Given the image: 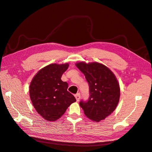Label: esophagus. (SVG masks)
Here are the masks:
<instances>
[{
	"label": "esophagus",
	"instance_id": "esophagus-1",
	"mask_svg": "<svg viewBox=\"0 0 152 152\" xmlns=\"http://www.w3.org/2000/svg\"><path fill=\"white\" fill-rule=\"evenodd\" d=\"M75 98L77 100V102H78V101H80V93H77V94H76L75 95Z\"/></svg>",
	"mask_w": 152,
	"mask_h": 152
}]
</instances>
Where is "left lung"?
I'll list each match as a JSON object with an SVG mask.
<instances>
[{
  "label": "left lung",
  "instance_id": "left-lung-1",
  "mask_svg": "<svg viewBox=\"0 0 152 152\" xmlns=\"http://www.w3.org/2000/svg\"><path fill=\"white\" fill-rule=\"evenodd\" d=\"M76 66L84 74L89 85L90 97L80 105L88 118L99 122L113 112L120 98V87L114 74L98 62H78Z\"/></svg>",
  "mask_w": 152,
  "mask_h": 152
}]
</instances>
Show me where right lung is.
<instances>
[{"mask_svg":"<svg viewBox=\"0 0 152 152\" xmlns=\"http://www.w3.org/2000/svg\"><path fill=\"white\" fill-rule=\"evenodd\" d=\"M69 64H52L41 69L29 85L34 108L45 120L55 121L64 114L76 98L67 91L68 83L61 80Z\"/></svg>","mask_w":152,"mask_h":152,"instance_id":"1","label":"right lung"}]
</instances>
